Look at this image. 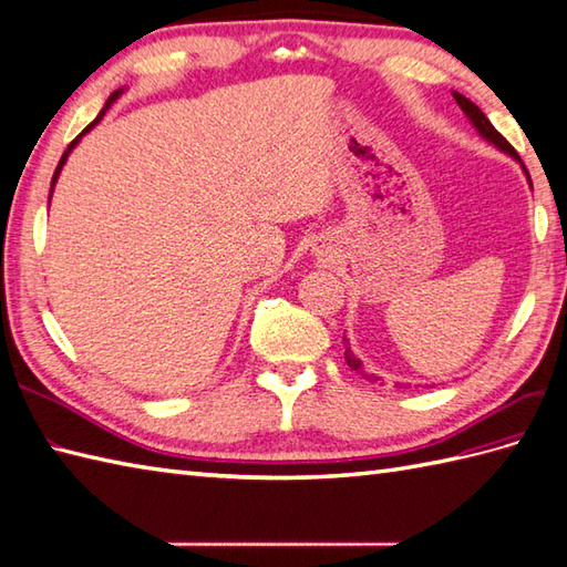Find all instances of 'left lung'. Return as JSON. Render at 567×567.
<instances>
[{
    "instance_id": "obj_1",
    "label": "left lung",
    "mask_w": 567,
    "mask_h": 567,
    "mask_svg": "<svg viewBox=\"0 0 567 567\" xmlns=\"http://www.w3.org/2000/svg\"><path fill=\"white\" fill-rule=\"evenodd\" d=\"M452 94H454V101L458 103V109H462V111H464V115L468 117V123L478 130V135H481L483 140H488L491 144H495V147H497L499 152L509 154L512 159H515L517 164H522V171H524V174H526V178H529V171H526V166H524V162L519 159V154L515 152V147H512V144H509V142H507L503 135L497 133V130L493 127V123L488 121V117H485V113L478 109V105L473 103V101H468L466 96L458 94V91H452ZM529 186H532V178H529ZM343 340H346V338H343ZM346 362H348L350 370H354V372L364 374L367 379H374V381L379 379V377H374V374H367V372H364L362 360L358 358V354H354V352L350 350V343H348V340H346Z\"/></svg>"
}]
</instances>
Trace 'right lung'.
I'll use <instances>...</instances> for the list:
<instances>
[{
    "label": "right lung",
    "mask_w": 567,
    "mask_h": 567,
    "mask_svg": "<svg viewBox=\"0 0 567 567\" xmlns=\"http://www.w3.org/2000/svg\"><path fill=\"white\" fill-rule=\"evenodd\" d=\"M123 91H125V86L123 89H115L113 91V94L109 96V101H105V105H103V109H101V113L96 115V121L94 123H89L84 130H82V133H79V137L74 140V142H70V147L68 150H64V154H62V159H60V164H58V168H55V174H52V183H50V197H52V190H55V183H58V178H60V174H62V166L64 164H68V156L72 154V150L76 147V144H79V140H82L86 133H91V127H96L99 123H101V117L105 115V111H109L111 109V105L117 101V99H121L123 96ZM50 197H48V203H50Z\"/></svg>",
    "instance_id": "1"
}]
</instances>
